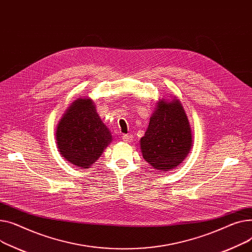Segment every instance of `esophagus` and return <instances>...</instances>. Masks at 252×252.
I'll return each instance as SVG.
<instances>
[{
    "mask_svg": "<svg viewBox=\"0 0 252 252\" xmlns=\"http://www.w3.org/2000/svg\"><path fill=\"white\" fill-rule=\"evenodd\" d=\"M122 139H123V141L126 142V143H130V142L133 140V136H132V135H129V134H124V135L122 136Z\"/></svg>",
    "mask_w": 252,
    "mask_h": 252,
    "instance_id": "esophagus-1",
    "label": "esophagus"
}]
</instances>
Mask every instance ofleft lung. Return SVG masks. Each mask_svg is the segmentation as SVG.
<instances>
[{"instance_id":"left-lung-1","label":"left lung","mask_w":252,"mask_h":252,"mask_svg":"<svg viewBox=\"0 0 252 252\" xmlns=\"http://www.w3.org/2000/svg\"><path fill=\"white\" fill-rule=\"evenodd\" d=\"M192 132L181 101L159 99L140 139L143 158L157 170L170 171L179 166L192 146Z\"/></svg>"}]
</instances>
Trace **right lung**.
Masks as SVG:
<instances>
[{
  "label": "right lung",
  "mask_w": 252,
  "mask_h": 252,
  "mask_svg": "<svg viewBox=\"0 0 252 252\" xmlns=\"http://www.w3.org/2000/svg\"><path fill=\"white\" fill-rule=\"evenodd\" d=\"M109 128L102 123L92 98L72 102L56 131L58 150L70 164L90 168L112 141Z\"/></svg>",
  "instance_id": "obj_1"
}]
</instances>
